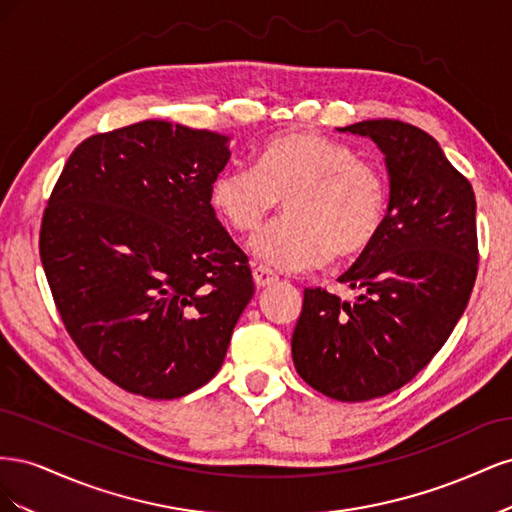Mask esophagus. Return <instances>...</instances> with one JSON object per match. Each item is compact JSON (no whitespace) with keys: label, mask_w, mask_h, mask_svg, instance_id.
Instances as JSON below:
<instances>
[{"label":"esophagus","mask_w":512,"mask_h":512,"mask_svg":"<svg viewBox=\"0 0 512 512\" xmlns=\"http://www.w3.org/2000/svg\"><path fill=\"white\" fill-rule=\"evenodd\" d=\"M252 277H254V282H256V286H260V288H265V286H271V284H275L277 282V275L271 271V269H267V267H254V271H252Z\"/></svg>","instance_id":"obj_1"}]
</instances>
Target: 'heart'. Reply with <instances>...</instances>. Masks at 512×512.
Returning <instances> with one entry per match:
<instances>
[{"label": "heart", "mask_w": 512, "mask_h": 512, "mask_svg": "<svg viewBox=\"0 0 512 512\" xmlns=\"http://www.w3.org/2000/svg\"><path fill=\"white\" fill-rule=\"evenodd\" d=\"M280 198L286 215L250 241L252 256L277 271L363 254L389 209L382 170L350 145L316 132L269 138L256 151V166L228 164L211 185L215 213L235 232L256 230Z\"/></svg>", "instance_id": "b5f03b06"}]
</instances>
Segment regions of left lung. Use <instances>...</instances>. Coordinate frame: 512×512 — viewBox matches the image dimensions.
<instances>
[{"mask_svg":"<svg viewBox=\"0 0 512 512\" xmlns=\"http://www.w3.org/2000/svg\"><path fill=\"white\" fill-rule=\"evenodd\" d=\"M339 132L384 153L389 209L378 239L339 277L359 290L342 301L305 288L292 333L299 376L337 401H367L408 384L453 333L476 280V198L438 141L397 119Z\"/></svg>","mask_w":512,"mask_h":512,"instance_id":"1","label":"left lung"}]
</instances>
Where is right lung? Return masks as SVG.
Masks as SVG:
<instances>
[{"instance_id":"obj_1","label":"right lung","mask_w":512,"mask_h":512,"mask_svg":"<svg viewBox=\"0 0 512 512\" xmlns=\"http://www.w3.org/2000/svg\"><path fill=\"white\" fill-rule=\"evenodd\" d=\"M230 138L147 119L89 136L44 209L40 258L85 359L121 389L175 399L218 374L254 297L211 207Z\"/></svg>"}]
</instances>
